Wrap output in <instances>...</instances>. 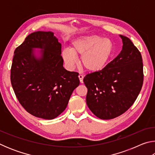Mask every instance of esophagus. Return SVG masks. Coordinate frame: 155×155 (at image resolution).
<instances>
[{
    "mask_svg": "<svg viewBox=\"0 0 155 155\" xmlns=\"http://www.w3.org/2000/svg\"><path fill=\"white\" fill-rule=\"evenodd\" d=\"M78 78H79L80 82L81 83H83V76L82 74H79V75H78Z\"/></svg>",
    "mask_w": 155,
    "mask_h": 155,
    "instance_id": "34e87169",
    "label": "esophagus"
}]
</instances>
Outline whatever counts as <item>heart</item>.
<instances>
[{"mask_svg": "<svg viewBox=\"0 0 155 155\" xmlns=\"http://www.w3.org/2000/svg\"><path fill=\"white\" fill-rule=\"evenodd\" d=\"M113 45L111 41L96 35L85 36L74 41L70 49H64L62 57L67 66L72 69L77 63L76 56L81 57L82 66L89 72L101 70L111 57Z\"/></svg>", "mask_w": 155, "mask_h": 155, "instance_id": "b5f03b06", "label": "heart"}]
</instances>
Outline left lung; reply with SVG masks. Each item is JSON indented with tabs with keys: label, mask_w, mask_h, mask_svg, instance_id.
Wrapping results in <instances>:
<instances>
[{
	"label": "left lung",
	"mask_w": 155,
	"mask_h": 155,
	"mask_svg": "<svg viewBox=\"0 0 155 155\" xmlns=\"http://www.w3.org/2000/svg\"><path fill=\"white\" fill-rule=\"evenodd\" d=\"M122 50L103 70L87 74L86 103L93 114L110 120L124 114L135 103L143 85L141 54L127 37L120 35Z\"/></svg>",
	"instance_id": "left-lung-1"
}]
</instances>
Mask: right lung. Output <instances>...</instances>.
I'll return each mask as SVG.
<instances>
[{"instance_id": "1", "label": "right lung", "mask_w": 155, "mask_h": 155, "mask_svg": "<svg viewBox=\"0 0 155 155\" xmlns=\"http://www.w3.org/2000/svg\"><path fill=\"white\" fill-rule=\"evenodd\" d=\"M33 48H41L37 58ZM61 44L51 31L28 35L15 48L11 68V83L18 101L34 116L55 118L64 111L70 96L79 85L78 73L63 66Z\"/></svg>"}]
</instances>
